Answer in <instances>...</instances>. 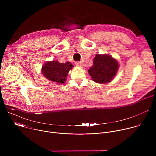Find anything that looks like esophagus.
Returning a JSON list of instances; mask_svg holds the SVG:
<instances>
[{
  "label": "esophagus",
  "instance_id": "34e87169",
  "mask_svg": "<svg viewBox=\"0 0 156 156\" xmlns=\"http://www.w3.org/2000/svg\"><path fill=\"white\" fill-rule=\"evenodd\" d=\"M75 64L77 66H79V67H82V66H83V63L81 62H76L75 63Z\"/></svg>",
  "mask_w": 156,
  "mask_h": 156
}]
</instances>
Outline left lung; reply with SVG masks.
Segmentation results:
<instances>
[{"label":"left lung","instance_id":"left-lung-1","mask_svg":"<svg viewBox=\"0 0 156 156\" xmlns=\"http://www.w3.org/2000/svg\"><path fill=\"white\" fill-rule=\"evenodd\" d=\"M119 68L117 60L111 55L96 54L93 60V65L88 70V73L94 82L105 84L112 80Z\"/></svg>","mask_w":156,"mask_h":156}]
</instances>
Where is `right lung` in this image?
I'll return each mask as SVG.
<instances>
[{
  "label": "right lung",
  "mask_w": 156,
  "mask_h": 156,
  "mask_svg": "<svg viewBox=\"0 0 156 156\" xmlns=\"http://www.w3.org/2000/svg\"><path fill=\"white\" fill-rule=\"evenodd\" d=\"M73 65L67 62L65 63L58 61H48L42 68V73L46 78L59 84H63Z\"/></svg>",
  "instance_id": "1"
}]
</instances>
